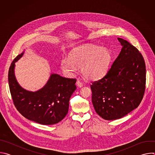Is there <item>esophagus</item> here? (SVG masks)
Instances as JSON below:
<instances>
[{
  "label": "esophagus",
  "mask_w": 155,
  "mask_h": 155,
  "mask_svg": "<svg viewBox=\"0 0 155 155\" xmlns=\"http://www.w3.org/2000/svg\"><path fill=\"white\" fill-rule=\"evenodd\" d=\"M76 84H77V86L78 87H83V84L80 80H77Z\"/></svg>",
  "instance_id": "34e87169"
}]
</instances>
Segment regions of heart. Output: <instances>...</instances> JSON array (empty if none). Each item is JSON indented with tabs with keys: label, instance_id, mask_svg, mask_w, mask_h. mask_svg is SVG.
Returning a JSON list of instances; mask_svg holds the SVG:
<instances>
[{
	"label": "heart",
	"instance_id": "heart-1",
	"mask_svg": "<svg viewBox=\"0 0 155 155\" xmlns=\"http://www.w3.org/2000/svg\"><path fill=\"white\" fill-rule=\"evenodd\" d=\"M111 58V53L106 48L87 47L72 53L69 58H62L60 67L67 75H71L77 68H81V74L85 78L96 80L105 75Z\"/></svg>",
	"mask_w": 155,
	"mask_h": 155
}]
</instances>
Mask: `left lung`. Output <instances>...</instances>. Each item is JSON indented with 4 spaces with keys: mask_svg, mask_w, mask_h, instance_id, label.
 Masks as SVG:
<instances>
[{
    "mask_svg": "<svg viewBox=\"0 0 155 155\" xmlns=\"http://www.w3.org/2000/svg\"><path fill=\"white\" fill-rule=\"evenodd\" d=\"M122 49L107 74L92 83V102L103 119L123 118L136 108L143 97L146 68L139 50L127 41L118 38Z\"/></svg>",
    "mask_w": 155,
    "mask_h": 155,
    "instance_id": "left-lung-1",
    "label": "left lung"
}]
</instances>
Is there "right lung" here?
I'll return each mask as SVG.
<instances>
[{
    "mask_svg": "<svg viewBox=\"0 0 155 155\" xmlns=\"http://www.w3.org/2000/svg\"><path fill=\"white\" fill-rule=\"evenodd\" d=\"M25 50L12 62L8 71V83L13 103L26 118L43 125L54 124L68 114L69 99L76 90V80L51 74L40 90L31 91L18 83L15 74V63Z\"/></svg>",
    "mask_w": 155,
    "mask_h": 155,
    "instance_id": "obj_1",
    "label": "right lung"
}]
</instances>
